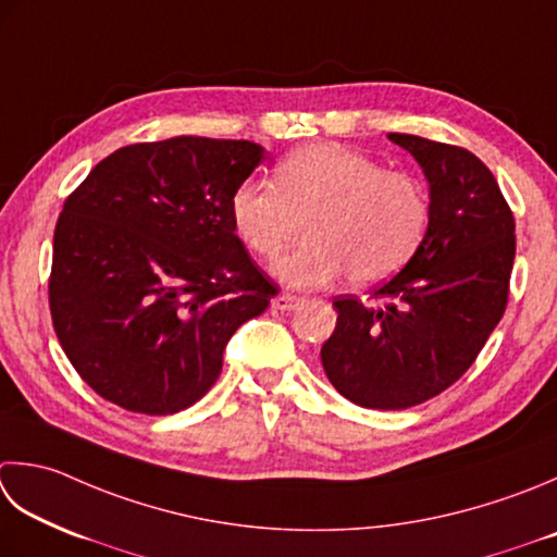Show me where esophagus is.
Returning a JSON list of instances; mask_svg holds the SVG:
<instances>
[{
	"label": "esophagus",
	"mask_w": 557,
	"mask_h": 557,
	"mask_svg": "<svg viewBox=\"0 0 557 557\" xmlns=\"http://www.w3.org/2000/svg\"><path fill=\"white\" fill-rule=\"evenodd\" d=\"M304 299L297 297V294H289V292H282L277 294V297H272V309L277 311H294L299 307Z\"/></svg>",
	"instance_id": "1"
}]
</instances>
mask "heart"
<instances>
[{
	"instance_id": "heart-1",
	"label": "heart",
	"mask_w": 557,
	"mask_h": 557,
	"mask_svg": "<svg viewBox=\"0 0 557 557\" xmlns=\"http://www.w3.org/2000/svg\"><path fill=\"white\" fill-rule=\"evenodd\" d=\"M272 183H238L228 216L236 236L263 258L277 256L307 220V242L272 265L289 287H321L345 272L352 285H376L408 263L428 228V193L418 178L335 141L289 151Z\"/></svg>"
}]
</instances>
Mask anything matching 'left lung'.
<instances>
[{
  "instance_id": "left-lung-1",
  "label": "left lung",
  "mask_w": 557,
  "mask_h": 557,
  "mask_svg": "<svg viewBox=\"0 0 557 557\" xmlns=\"http://www.w3.org/2000/svg\"><path fill=\"white\" fill-rule=\"evenodd\" d=\"M430 183L418 250L369 301L337 297L321 347L325 376L362 408L403 410L440 396L475 362L507 307L515 216L493 173L463 147L391 133Z\"/></svg>"
}]
</instances>
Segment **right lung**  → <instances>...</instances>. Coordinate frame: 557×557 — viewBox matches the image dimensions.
I'll use <instances>...</instances> for the list:
<instances>
[{
	"label": "right lung",
	"instance_id": "add662e5",
	"mask_svg": "<svg viewBox=\"0 0 557 557\" xmlns=\"http://www.w3.org/2000/svg\"><path fill=\"white\" fill-rule=\"evenodd\" d=\"M263 154L248 139L141 141L96 163L64 200L50 313L98 396L145 416L190 408L220 376L228 337L268 309L277 289L228 216Z\"/></svg>",
	"mask_w": 557,
	"mask_h": 557
}]
</instances>
